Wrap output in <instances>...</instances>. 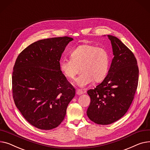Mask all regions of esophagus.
Here are the masks:
<instances>
[{"label": "esophagus", "instance_id": "obj_1", "mask_svg": "<svg viewBox=\"0 0 150 150\" xmlns=\"http://www.w3.org/2000/svg\"><path fill=\"white\" fill-rule=\"evenodd\" d=\"M76 94H77V95H81V94H82L83 93V92L81 90H80V89L76 90Z\"/></svg>", "mask_w": 150, "mask_h": 150}]
</instances>
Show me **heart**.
I'll return each mask as SVG.
<instances>
[{
  "label": "heart",
  "mask_w": 150,
  "mask_h": 150,
  "mask_svg": "<svg viewBox=\"0 0 150 150\" xmlns=\"http://www.w3.org/2000/svg\"><path fill=\"white\" fill-rule=\"evenodd\" d=\"M71 59H62L59 67L64 76L72 79L81 68V74L75 80L80 87H85L93 81L102 82L108 74L110 55L107 50L91 44H83L74 49L70 54Z\"/></svg>",
  "instance_id": "b5f03b06"
}]
</instances>
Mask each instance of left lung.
I'll return each instance as SVG.
<instances>
[{
	"label": "left lung",
	"mask_w": 150,
	"mask_h": 150,
	"mask_svg": "<svg viewBox=\"0 0 150 150\" xmlns=\"http://www.w3.org/2000/svg\"><path fill=\"white\" fill-rule=\"evenodd\" d=\"M108 37L114 55L108 74L94 89L87 91L91 98L87 116L99 125L111 124L125 115L134 99L139 81L133 52L116 37Z\"/></svg>",
	"instance_id": "left-lung-1"
}]
</instances>
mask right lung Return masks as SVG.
Instances as JSON below:
<instances>
[{
	"mask_svg": "<svg viewBox=\"0 0 150 150\" xmlns=\"http://www.w3.org/2000/svg\"><path fill=\"white\" fill-rule=\"evenodd\" d=\"M73 38H49L33 43L17 56L12 76L16 107L34 127L48 130L63 121L75 89L59 67L62 54Z\"/></svg>",
	"mask_w": 150,
	"mask_h": 150,
	"instance_id": "1",
	"label": "right lung"
}]
</instances>
